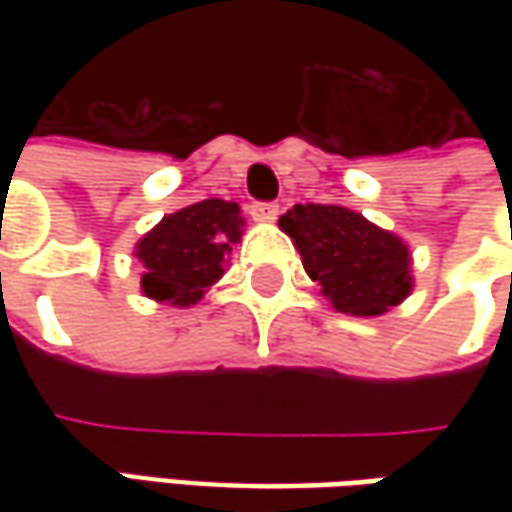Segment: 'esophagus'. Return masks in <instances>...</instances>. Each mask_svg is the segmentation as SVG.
<instances>
[{"label": "esophagus", "instance_id": "obj_1", "mask_svg": "<svg viewBox=\"0 0 512 512\" xmlns=\"http://www.w3.org/2000/svg\"><path fill=\"white\" fill-rule=\"evenodd\" d=\"M279 213H282V207L276 205V202H259V205L250 207V216L256 219V222H276L279 219Z\"/></svg>", "mask_w": 512, "mask_h": 512}]
</instances>
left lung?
<instances>
[{
	"label": "left lung",
	"instance_id": "8db88e82",
	"mask_svg": "<svg viewBox=\"0 0 512 512\" xmlns=\"http://www.w3.org/2000/svg\"><path fill=\"white\" fill-rule=\"evenodd\" d=\"M307 276L333 310L382 316L413 293V256L402 236L342 205H296L279 219Z\"/></svg>",
	"mask_w": 512,
	"mask_h": 512
}]
</instances>
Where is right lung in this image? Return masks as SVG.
<instances>
[{
  "label": "right lung",
  "mask_w": 512,
  "mask_h": 512,
  "mask_svg": "<svg viewBox=\"0 0 512 512\" xmlns=\"http://www.w3.org/2000/svg\"><path fill=\"white\" fill-rule=\"evenodd\" d=\"M242 236V210L225 199H205L162 216L133 250L145 267L142 293L170 307L199 305L225 276L230 253Z\"/></svg>",
  "instance_id": "add662e5"
}]
</instances>
